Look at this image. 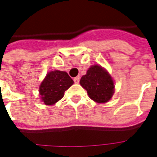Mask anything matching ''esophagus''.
I'll return each mask as SVG.
<instances>
[{"instance_id":"esophagus-1","label":"esophagus","mask_w":157,"mask_h":157,"mask_svg":"<svg viewBox=\"0 0 157 157\" xmlns=\"http://www.w3.org/2000/svg\"><path fill=\"white\" fill-rule=\"evenodd\" d=\"M74 82H75V84H78L79 82H80V76H76L74 78Z\"/></svg>"}]
</instances>
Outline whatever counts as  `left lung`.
Listing matches in <instances>:
<instances>
[{"label": "left lung", "instance_id": "obj_1", "mask_svg": "<svg viewBox=\"0 0 157 157\" xmlns=\"http://www.w3.org/2000/svg\"><path fill=\"white\" fill-rule=\"evenodd\" d=\"M80 84L86 90L89 98L98 103L108 102L114 93L113 78L101 65H92L81 78Z\"/></svg>", "mask_w": 157, "mask_h": 157}]
</instances>
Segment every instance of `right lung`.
Returning <instances> with one entry per match:
<instances>
[{"mask_svg": "<svg viewBox=\"0 0 157 157\" xmlns=\"http://www.w3.org/2000/svg\"><path fill=\"white\" fill-rule=\"evenodd\" d=\"M73 83V80L65 71H52L48 72L39 86L42 102L45 105H54L64 97L65 91Z\"/></svg>", "mask_w": 157, "mask_h": 157, "instance_id": "1", "label": "right lung"}]
</instances>
